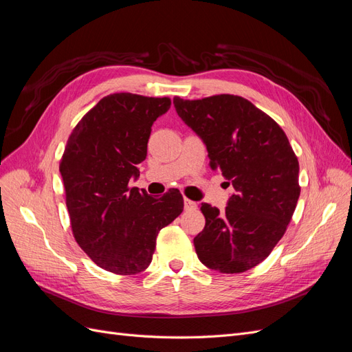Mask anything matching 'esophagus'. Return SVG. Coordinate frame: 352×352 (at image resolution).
Masks as SVG:
<instances>
[{"label":"esophagus","mask_w":352,"mask_h":352,"mask_svg":"<svg viewBox=\"0 0 352 352\" xmlns=\"http://www.w3.org/2000/svg\"><path fill=\"white\" fill-rule=\"evenodd\" d=\"M184 204H185V210H195L197 208V202L195 201H192V199H188V198H185L184 199Z\"/></svg>","instance_id":"esophagus-1"}]
</instances>
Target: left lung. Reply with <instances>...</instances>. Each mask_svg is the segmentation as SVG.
I'll use <instances>...</instances> for the list:
<instances>
[{"mask_svg": "<svg viewBox=\"0 0 352 352\" xmlns=\"http://www.w3.org/2000/svg\"><path fill=\"white\" fill-rule=\"evenodd\" d=\"M204 144L210 167L235 188L225 211L201 204L206 226L194 238L199 261L220 273L247 272L269 257L300 198V164L282 127L238 95L173 98Z\"/></svg>", "mask_w": 352, "mask_h": 352, "instance_id": "left-lung-1", "label": "left lung"}]
</instances>
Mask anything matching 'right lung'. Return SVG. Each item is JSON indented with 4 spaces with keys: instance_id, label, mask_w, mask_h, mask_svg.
I'll return each instance as SVG.
<instances>
[{
    "instance_id": "right-lung-1",
    "label": "right lung",
    "mask_w": 352,
    "mask_h": 352,
    "mask_svg": "<svg viewBox=\"0 0 352 352\" xmlns=\"http://www.w3.org/2000/svg\"><path fill=\"white\" fill-rule=\"evenodd\" d=\"M170 104L167 97L110 94L82 117L67 140L60 173L73 236L107 272H144L158 232L184 211L179 190L154 198L129 188L146 157L151 126Z\"/></svg>"
}]
</instances>
